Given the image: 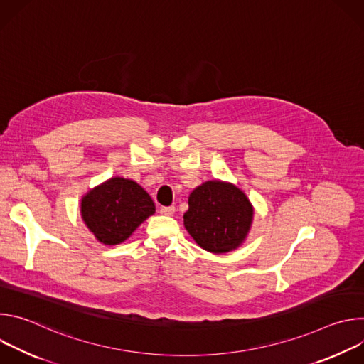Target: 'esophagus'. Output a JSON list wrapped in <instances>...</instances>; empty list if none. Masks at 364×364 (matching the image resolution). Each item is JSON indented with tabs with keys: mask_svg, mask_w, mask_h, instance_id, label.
Instances as JSON below:
<instances>
[{
	"mask_svg": "<svg viewBox=\"0 0 364 364\" xmlns=\"http://www.w3.org/2000/svg\"><path fill=\"white\" fill-rule=\"evenodd\" d=\"M160 212H161L163 215H166V216H173L174 212H176V209H174V205H168V207H161Z\"/></svg>",
	"mask_w": 364,
	"mask_h": 364,
	"instance_id": "obj_1",
	"label": "esophagus"
}]
</instances>
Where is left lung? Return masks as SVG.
Segmentation results:
<instances>
[{
  "label": "left lung",
  "instance_id": "left-lung-1",
  "mask_svg": "<svg viewBox=\"0 0 364 364\" xmlns=\"http://www.w3.org/2000/svg\"><path fill=\"white\" fill-rule=\"evenodd\" d=\"M255 209L237 186L210 180L188 196L184 228L194 242L210 253H228L242 246L252 228Z\"/></svg>",
  "mask_w": 364,
  "mask_h": 364
}]
</instances>
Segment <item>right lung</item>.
<instances>
[{
  "label": "right lung",
  "mask_w": 364,
  "mask_h": 364,
  "mask_svg": "<svg viewBox=\"0 0 364 364\" xmlns=\"http://www.w3.org/2000/svg\"><path fill=\"white\" fill-rule=\"evenodd\" d=\"M155 213L151 196L134 180L112 177L90 188L80 200V216L102 245H119Z\"/></svg>",
  "instance_id": "1"
}]
</instances>
